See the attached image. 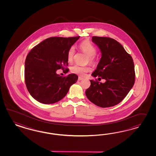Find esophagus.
<instances>
[{
  "mask_svg": "<svg viewBox=\"0 0 156 156\" xmlns=\"http://www.w3.org/2000/svg\"><path fill=\"white\" fill-rule=\"evenodd\" d=\"M83 80V78H82V77H80V76H79V77H78V80H79V81Z\"/></svg>",
  "mask_w": 156,
  "mask_h": 156,
  "instance_id": "obj_1",
  "label": "esophagus"
}]
</instances>
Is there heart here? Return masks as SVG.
<instances>
[{"instance_id":"1","label":"heart","mask_w":156,"mask_h":156,"mask_svg":"<svg viewBox=\"0 0 156 156\" xmlns=\"http://www.w3.org/2000/svg\"><path fill=\"white\" fill-rule=\"evenodd\" d=\"M79 48L82 52L87 55V62H89L91 63H94L96 60L95 54L97 51V48L93 43L88 41H85L80 43ZM75 52L76 51L74 46H71L68 50L67 58V61L69 62H71L73 61ZM70 70L72 73L80 76H84L87 73L90 72L91 69L89 66H82L75 65L71 67Z\"/></svg>"}]
</instances>
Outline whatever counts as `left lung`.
Masks as SVG:
<instances>
[{
  "mask_svg": "<svg viewBox=\"0 0 156 156\" xmlns=\"http://www.w3.org/2000/svg\"><path fill=\"white\" fill-rule=\"evenodd\" d=\"M92 41L99 47L102 57L91 75L106 82L90 80L86 95L98 106L112 107L121 102L134 84L133 60L122 46L113 38L93 37Z\"/></svg>",
  "mask_w": 156,
  "mask_h": 156,
  "instance_id": "1",
  "label": "left lung"
}]
</instances>
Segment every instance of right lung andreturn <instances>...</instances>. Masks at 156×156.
I'll return each instance as SVG.
<instances>
[{"instance_id": "right-lung-1", "label": "right lung", "mask_w": 156, "mask_h": 156, "mask_svg": "<svg viewBox=\"0 0 156 156\" xmlns=\"http://www.w3.org/2000/svg\"><path fill=\"white\" fill-rule=\"evenodd\" d=\"M80 37L47 38L29 52L25 61L24 80L28 92L35 100L54 104L63 98L76 83L77 75L62 76L56 71L61 69L69 71L67 51Z\"/></svg>"}]
</instances>
